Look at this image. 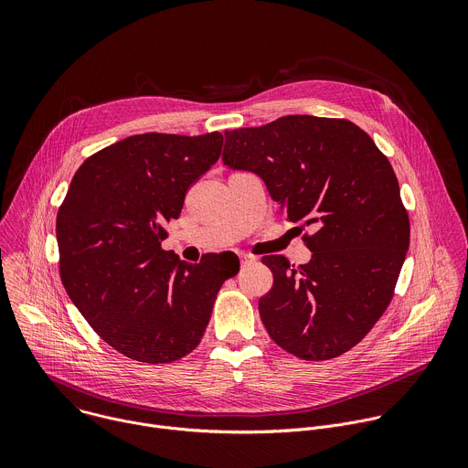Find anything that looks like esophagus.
I'll list each match as a JSON object with an SVG mask.
<instances>
[{"instance_id": "obj_1", "label": "esophagus", "mask_w": 468, "mask_h": 468, "mask_svg": "<svg viewBox=\"0 0 468 468\" xmlns=\"http://www.w3.org/2000/svg\"><path fill=\"white\" fill-rule=\"evenodd\" d=\"M239 257H240V262H242V264H248V262H255V261H257V257H253V255H250V253H244V251H240Z\"/></svg>"}]
</instances>
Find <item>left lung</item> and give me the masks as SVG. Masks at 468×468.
Instances as JSON below:
<instances>
[{
  "label": "left lung",
  "instance_id": "left-lung-1",
  "mask_svg": "<svg viewBox=\"0 0 468 468\" xmlns=\"http://www.w3.org/2000/svg\"><path fill=\"white\" fill-rule=\"evenodd\" d=\"M224 165L262 177L291 222L314 224L307 264L262 262L274 285L259 300L271 339L305 361L339 357L388 307L410 250L396 174L354 122L309 114L226 131Z\"/></svg>",
  "mask_w": 468,
  "mask_h": 468
}]
</instances>
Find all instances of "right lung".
Masks as SVG:
<instances>
[{
	"label": "right lung",
	"instance_id": "1",
	"mask_svg": "<svg viewBox=\"0 0 468 468\" xmlns=\"http://www.w3.org/2000/svg\"><path fill=\"white\" fill-rule=\"evenodd\" d=\"M213 131L143 133L90 155L57 213L58 274L98 335L122 356L165 365L202 341L222 283L237 271L163 250L186 190L220 157ZM240 266V264H239Z\"/></svg>",
	"mask_w": 468,
	"mask_h": 468
}]
</instances>
